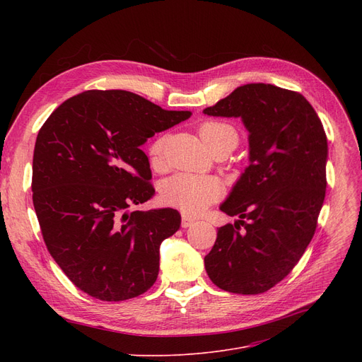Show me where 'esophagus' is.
Instances as JSON below:
<instances>
[{
    "label": "esophagus",
    "mask_w": 362,
    "mask_h": 362,
    "mask_svg": "<svg viewBox=\"0 0 362 362\" xmlns=\"http://www.w3.org/2000/svg\"><path fill=\"white\" fill-rule=\"evenodd\" d=\"M194 223L195 220L191 216H186V214L182 216V227H191Z\"/></svg>",
    "instance_id": "1"
}]
</instances>
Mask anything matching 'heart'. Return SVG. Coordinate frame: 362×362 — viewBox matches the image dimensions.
<instances>
[{"label":"heart","instance_id":"heart-1","mask_svg":"<svg viewBox=\"0 0 362 362\" xmlns=\"http://www.w3.org/2000/svg\"><path fill=\"white\" fill-rule=\"evenodd\" d=\"M198 135L202 142L213 148L218 142H229L233 148L238 144L236 130L227 123L221 122H204L198 126ZM167 146V136H160L148 148L149 161L154 165H161ZM223 195V186L214 177L197 176L180 173L170 177L161 191L163 201L179 210L198 214L208 205L217 202Z\"/></svg>","mask_w":362,"mask_h":362}]
</instances>
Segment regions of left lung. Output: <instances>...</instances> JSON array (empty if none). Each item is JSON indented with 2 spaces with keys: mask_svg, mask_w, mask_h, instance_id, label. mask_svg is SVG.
<instances>
[{
  "mask_svg": "<svg viewBox=\"0 0 362 362\" xmlns=\"http://www.w3.org/2000/svg\"><path fill=\"white\" fill-rule=\"evenodd\" d=\"M204 112L242 119L251 161L220 206L240 220L220 227L205 270L226 292L264 293L293 270L315 233L327 186L326 132L299 92L270 83L239 86Z\"/></svg>",
  "mask_w": 362,
  "mask_h": 362,
  "instance_id": "1",
  "label": "left lung"
}]
</instances>
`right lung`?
Masks as SVG:
<instances>
[{"label": "right lung", "mask_w": 362, "mask_h": 362, "mask_svg": "<svg viewBox=\"0 0 362 362\" xmlns=\"http://www.w3.org/2000/svg\"><path fill=\"white\" fill-rule=\"evenodd\" d=\"M189 117L129 90L92 89L64 101L40 129L35 213L51 257L82 292L117 302L156 283L160 245L179 230L180 214L127 208L156 192L141 145Z\"/></svg>", "instance_id": "add662e5"}]
</instances>
